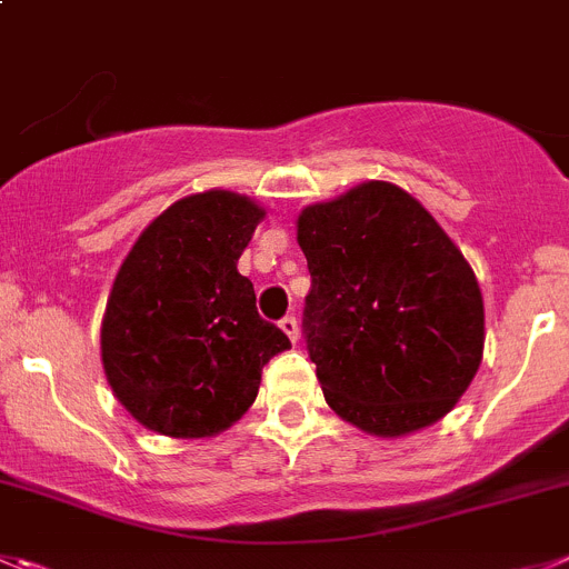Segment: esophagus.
Masks as SVG:
<instances>
[{"mask_svg":"<svg viewBox=\"0 0 569 569\" xmlns=\"http://www.w3.org/2000/svg\"><path fill=\"white\" fill-rule=\"evenodd\" d=\"M280 328H283V333L291 339V342H297V333H300V328H297L295 317L291 315L283 317V320H280Z\"/></svg>","mask_w":569,"mask_h":569,"instance_id":"34e87169","label":"esophagus"}]
</instances>
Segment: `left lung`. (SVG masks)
Wrapping results in <instances>:
<instances>
[{"mask_svg":"<svg viewBox=\"0 0 569 569\" xmlns=\"http://www.w3.org/2000/svg\"><path fill=\"white\" fill-rule=\"evenodd\" d=\"M311 291L302 331L326 401L379 438L432 427L482 362L486 311L469 260L427 207L362 182L297 216Z\"/></svg>","mask_w":569,"mask_h":569,"instance_id":"1","label":"left lung"}]
</instances>
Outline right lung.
Segmentation results:
<instances>
[{
    "instance_id": "obj_1",
    "label": "right lung",
    "mask_w": 569,
    "mask_h": 569,
    "mask_svg": "<svg viewBox=\"0 0 569 569\" xmlns=\"http://www.w3.org/2000/svg\"><path fill=\"white\" fill-rule=\"evenodd\" d=\"M267 210L232 190L173 201L117 272L100 326L111 392L146 429L212 438L252 407L263 365L291 348L238 272Z\"/></svg>"
}]
</instances>
